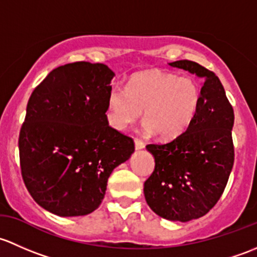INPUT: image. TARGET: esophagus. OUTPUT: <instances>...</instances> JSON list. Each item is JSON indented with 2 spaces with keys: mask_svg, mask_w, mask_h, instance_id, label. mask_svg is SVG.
<instances>
[{
  "mask_svg": "<svg viewBox=\"0 0 257 257\" xmlns=\"http://www.w3.org/2000/svg\"><path fill=\"white\" fill-rule=\"evenodd\" d=\"M135 147L136 150H142L145 147V142L140 139H135Z\"/></svg>",
  "mask_w": 257,
  "mask_h": 257,
  "instance_id": "obj_1",
  "label": "esophagus"
}]
</instances>
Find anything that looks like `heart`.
I'll list each match as a JSON object with an SVG mask.
<instances>
[{
  "label": "heart",
  "mask_w": 257,
  "mask_h": 257,
  "mask_svg": "<svg viewBox=\"0 0 257 257\" xmlns=\"http://www.w3.org/2000/svg\"><path fill=\"white\" fill-rule=\"evenodd\" d=\"M200 101L202 89L194 78L160 69L134 74L126 89L113 86L109 94L111 121L116 127H127L145 110V128L165 140L189 127Z\"/></svg>",
  "instance_id": "1"
}]
</instances>
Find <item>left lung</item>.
<instances>
[{
	"label": "left lung",
	"instance_id": "obj_1",
	"mask_svg": "<svg viewBox=\"0 0 257 257\" xmlns=\"http://www.w3.org/2000/svg\"><path fill=\"white\" fill-rule=\"evenodd\" d=\"M169 65L203 79L202 101L183 134L166 144L146 146L156 165L144 193L157 215L186 223L205 215L225 189L234 166V110L213 71L192 60Z\"/></svg>",
	"mask_w": 257,
	"mask_h": 257
}]
</instances>
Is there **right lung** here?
Here are the masks:
<instances>
[{"label": "right lung", "mask_w": 257, "mask_h": 257, "mask_svg": "<svg viewBox=\"0 0 257 257\" xmlns=\"http://www.w3.org/2000/svg\"><path fill=\"white\" fill-rule=\"evenodd\" d=\"M113 75L101 63H70L50 71L28 100L18 139L22 178L55 215L99 208L111 172L134 153V140L107 121Z\"/></svg>", "instance_id": "1"}]
</instances>
